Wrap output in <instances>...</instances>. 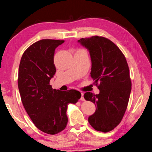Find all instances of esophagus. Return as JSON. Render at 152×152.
I'll use <instances>...</instances> for the list:
<instances>
[{
    "label": "esophagus",
    "instance_id": "esophagus-1",
    "mask_svg": "<svg viewBox=\"0 0 152 152\" xmlns=\"http://www.w3.org/2000/svg\"><path fill=\"white\" fill-rule=\"evenodd\" d=\"M81 98H80V100H81V101H84V98H83V93H81Z\"/></svg>",
    "mask_w": 152,
    "mask_h": 152
}]
</instances>
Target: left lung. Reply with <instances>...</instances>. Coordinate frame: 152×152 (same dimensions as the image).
<instances>
[{
	"mask_svg": "<svg viewBox=\"0 0 152 152\" xmlns=\"http://www.w3.org/2000/svg\"><path fill=\"white\" fill-rule=\"evenodd\" d=\"M78 42L89 51L90 74L100 90L98 95L86 92L83 95L96 107L88 121L96 131L107 133L119 124L127 107L131 91L127 62L119 48L108 38L93 36Z\"/></svg>",
	"mask_w": 152,
	"mask_h": 152,
	"instance_id": "8db88e82",
	"label": "left lung"
}]
</instances>
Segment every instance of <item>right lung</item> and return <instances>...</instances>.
I'll return each instance as SVG.
<instances>
[{"mask_svg": "<svg viewBox=\"0 0 152 152\" xmlns=\"http://www.w3.org/2000/svg\"><path fill=\"white\" fill-rule=\"evenodd\" d=\"M64 42L51 39L36 42L25 51L19 66L18 88L23 105L34 125L50 134L65 129L68 104H75L81 97L76 90L62 91L50 85L56 72L55 50Z\"/></svg>", "mask_w": 152, "mask_h": 152, "instance_id": "right-lung-1", "label": "right lung"}]
</instances>
